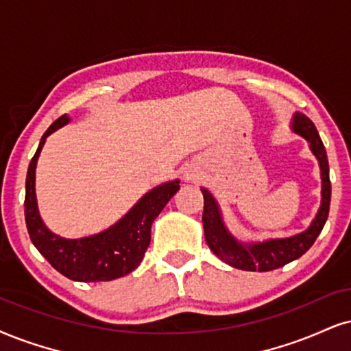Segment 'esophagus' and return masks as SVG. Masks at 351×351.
I'll use <instances>...</instances> for the list:
<instances>
[{"label": "esophagus", "instance_id": "obj_1", "mask_svg": "<svg viewBox=\"0 0 351 351\" xmlns=\"http://www.w3.org/2000/svg\"><path fill=\"white\" fill-rule=\"evenodd\" d=\"M200 176H202L200 169L193 167V166L187 167V169H185V172H184V179L187 180V182H197V180L200 179Z\"/></svg>", "mask_w": 351, "mask_h": 351}]
</instances>
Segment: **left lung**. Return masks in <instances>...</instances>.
I'll return each mask as SVG.
<instances>
[{
  "instance_id": "obj_1",
  "label": "left lung",
  "mask_w": 351,
  "mask_h": 351,
  "mask_svg": "<svg viewBox=\"0 0 351 351\" xmlns=\"http://www.w3.org/2000/svg\"><path fill=\"white\" fill-rule=\"evenodd\" d=\"M293 133L300 135L308 141L311 153L317 159L321 169V206L317 215L309 224L308 229L300 234L289 237H275L265 241H250L244 242L229 231L223 221V213L216 198L205 187H202L203 193V229H205V239L219 261L228 265L239 268L245 271H270L280 268L287 263L300 258L302 254L308 252L317 236L321 234L324 224L327 221L328 208H330V179H328V159L324 143L319 136L317 128L304 114L296 112L291 120Z\"/></svg>"
}]
</instances>
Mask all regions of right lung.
<instances>
[{
    "label": "right lung",
    "instance_id": "add662e5",
    "mask_svg": "<svg viewBox=\"0 0 351 351\" xmlns=\"http://www.w3.org/2000/svg\"><path fill=\"white\" fill-rule=\"evenodd\" d=\"M62 115L43 133L25 179V224L30 241L56 271L73 281H110L122 278L140 265L151 241V224L180 189V180H169L146 192L122 218L97 234L66 239L51 232L38 213L36 167L47 138L70 123Z\"/></svg>",
    "mask_w": 351,
    "mask_h": 351
}]
</instances>
